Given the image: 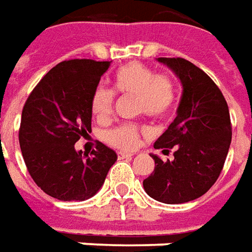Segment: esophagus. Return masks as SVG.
<instances>
[{
	"mask_svg": "<svg viewBox=\"0 0 252 252\" xmlns=\"http://www.w3.org/2000/svg\"><path fill=\"white\" fill-rule=\"evenodd\" d=\"M133 156H134V154H130V152H123V151L118 152V158H119V159H125V158H133Z\"/></svg>",
	"mask_w": 252,
	"mask_h": 252,
	"instance_id": "obj_1",
	"label": "esophagus"
}]
</instances>
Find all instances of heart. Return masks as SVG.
<instances>
[{"label": "heart", "mask_w": 252, "mask_h": 252, "mask_svg": "<svg viewBox=\"0 0 252 252\" xmlns=\"http://www.w3.org/2000/svg\"><path fill=\"white\" fill-rule=\"evenodd\" d=\"M114 88L122 94L136 96L137 115L144 114L151 118H162L174 103V83L167 75L159 74L140 63H130L116 71ZM114 93L98 86L92 96V112L97 119H107L112 112ZM144 133L136 125H121L104 133V140L121 149H131L140 141Z\"/></svg>", "instance_id": "heart-1"}]
</instances>
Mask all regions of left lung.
<instances>
[{
    "label": "left lung",
    "mask_w": 252,
    "mask_h": 252,
    "mask_svg": "<svg viewBox=\"0 0 252 252\" xmlns=\"http://www.w3.org/2000/svg\"><path fill=\"white\" fill-rule=\"evenodd\" d=\"M181 81L177 116L156 140L154 148L173 160L151 154L155 170L143 181L145 192L158 202L181 204L209 190L221 174L228 155L232 126L225 97L204 71L180 57H159Z\"/></svg>",
    "instance_id": "obj_1"
}]
</instances>
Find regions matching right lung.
<instances>
[{"mask_svg":"<svg viewBox=\"0 0 252 252\" xmlns=\"http://www.w3.org/2000/svg\"><path fill=\"white\" fill-rule=\"evenodd\" d=\"M111 62L74 59L43 76L24 104L19 143L31 178L46 195L83 202L103 187L118 156L98 143L92 155L75 143L92 131V96Z\"/></svg>","mask_w":252,"mask_h":252,"instance_id":"right-lung-1","label":"right lung"}]
</instances>
